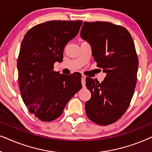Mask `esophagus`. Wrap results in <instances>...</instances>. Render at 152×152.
Masks as SVG:
<instances>
[{"instance_id": "1", "label": "esophagus", "mask_w": 152, "mask_h": 152, "mask_svg": "<svg viewBox=\"0 0 152 152\" xmlns=\"http://www.w3.org/2000/svg\"><path fill=\"white\" fill-rule=\"evenodd\" d=\"M86 76L84 75H82V84L83 86H85V84H86Z\"/></svg>"}]
</instances>
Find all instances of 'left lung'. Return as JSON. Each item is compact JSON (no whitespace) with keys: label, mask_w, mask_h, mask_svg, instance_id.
Masks as SVG:
<instances>
[{"label":"left lung","mask_w":152,"mask_h":152,"mask_svg":"<svg viewBox=\"0 0 152 152\" xmlns=\"http://www.w3.org/2000/svg\"><path fill=\"white\" fill-rule=\"evenodd\" d=\"M81 38L91 45L97 66L107 74L99 83L86 77L91 93L85 104L86 115L99 125L117 121L130 104L136 87L138 59L126 28L109 22H84Z\"/></svg>","instance_id":"left-lung-1"}]
</instances>
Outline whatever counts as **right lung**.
Segmentation results:
<instances>
[{
    "instance_id": "1",
    "label": "right lung",
    "mask_w": 152,
    "mask_h": 152,
    "mask_svg": "<svg viewBox=\"0 0 152 152\" xmlns=\"http://www.w3.org/2000/svg\"><path fill=\"white\" fill-rule=\"evenodd\" d=\"M82 24L81 20L45 22L31 28L23 39L17 61L18 85L29 111L41 121L59 118L82 88L80 72L66 75L53 70Z\"/></svg>"
}]
</instances>
